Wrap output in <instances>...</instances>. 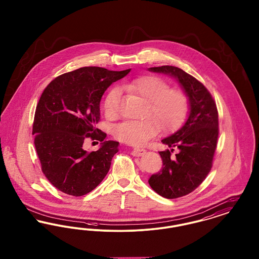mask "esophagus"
I'll return each mask as SVG.
<instances>
[{
  "mask_svg": "<svg viewBox=\"0 0 259 259\" xmlns=\"http://www.w3.org/2000/svg\"><path fill=\"white\" fill-rule=\"evenodd\" d=\"M147 152V150L145 148H133V154L136 156H142Z\"/></svg>",
  "mask_w": 259,
  "mask_h": 259,
  "instance_id": "34e87169",
  "label": "esophagus"
}]
</instances>
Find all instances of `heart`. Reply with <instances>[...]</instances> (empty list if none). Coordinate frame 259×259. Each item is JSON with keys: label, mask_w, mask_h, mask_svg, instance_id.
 I'll list each match as a JSON object with an SVG mask.
<instances>
[{"label": "heart", "mask_w": 259, "mask_h": 259, "mask_svg": "<svg viewBox=\"0 0 259 259\" xmlns=\"http://www.w3.org/2000/svg\"><path fill=\"white\" fill-rule=\"evenodd\" d=\"M124 88L148 102L147 116L143 119H126L116 124L113 136L130 145H142L156 135L161 129L172 130L185 120L188 110V99L180 88H170L167 81L155 75L136 77L124 82ZM120 95L118 87L108 92L104 110L108 116L116 113V104Z\"/></svg>", "instance_id": "1"}]
</instances>
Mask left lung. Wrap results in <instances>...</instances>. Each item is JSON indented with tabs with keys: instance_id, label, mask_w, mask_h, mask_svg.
Segmentation results:
<instances>
[{
	"instance_id": "1",
	"label": "left lung",
	"mask_w": 259,
	"mask_h": 259,
	"mask_svg": "<svg viewBox=\"0 0 259 259\" xmlns=\"http://www.w3.org/2000/svg\"><path fill=\"white\" fill-rule=\"evenodd\" d=\"M148 71L175 77L188 97V118L181 129L161 141L170 148L159 151L163 167L148 180L162 197H183L195 190L211 169L219 138L217 105L203 83L178 67H153ZM175 149L177 153L172 155Z\"/></svg>"
}]
</instances>
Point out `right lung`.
Wrapping results in <instances>:
<instances>
[{"label":"right lung","instance_id":"obj_1","mask_svg":"<svg viewBox=\"0 0 259 259\" xmlns=\"http://www.w3.org/2000/svg\"><path fill=\"white\" fill-rule=\"evenodd\" d=\"M130 70L79 68L55 77L44 90L35 112L34 144L41 171L62 192L85 195L109 172L119 143L104 141L107 134L95 128L100 102L107 88ZM87 137L101 141V148L85 151L83 143Z\"/></svg>","mask_w":259,"mask_h":259}]
</instances>
